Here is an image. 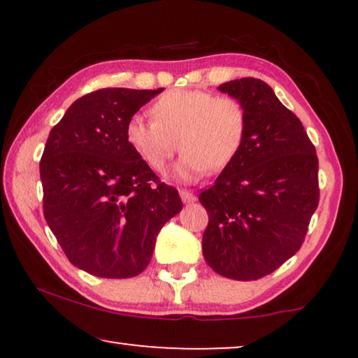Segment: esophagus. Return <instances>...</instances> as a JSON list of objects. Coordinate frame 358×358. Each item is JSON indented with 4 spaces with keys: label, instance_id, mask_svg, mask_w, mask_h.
I'll return each mask as SVG.
<instances>
[{
    "label": "esophagus",
    "instance_id": "1",
    "mask_svg": "<svg viewBox=\"0 0 358 358\" xmlns=\"http://www.w3.org/2000/svg\"><path fill=\"white\" fill-rule=\"evenodd\" d=\"M179 194H180V199H182L184 202H187V203L194 202V200H195L194 192H190V190H187V189H180Z\"/></svg>",
    "mask_w": 358,
    "mask_h": 358
}]
</instances>
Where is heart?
<instances>
[{
    "instance_id": "obj_1",
    "label": "heart",
    "mask_w": 358,
    "mask_h": 358,
    "mask_svg": "<svg viewBox=\"0 0 358 358\" xmlns=\"http://www.w3.org/2000/svg\"><path fill=\"white\" fill-rule=\"evenodd\" d=\"M153 119L130 117L125 140L156 173H163L178 148V174L195 180L220 173L241 151L248 135V109L238 97L203 90H173L151 106Z\"/></svg>"
}]
</instances>
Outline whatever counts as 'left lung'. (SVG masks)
<instances>
[{
  "mask_svg": "<svg viewBox=\"0 0 358 358\" xmlns=\"http://www.w3.org/2000/svg\"><path fill=\"white\" fill-rule=\"evenodd\" d=\"M246 106L249 127L236 158L200 203L208 213L202 249L220 275L257 280L300 251L320 202L317 155L300 119L257 78L220 86Z\"/></svg>",
  "mask_w": 358,
  "mask_h": 358,
  "instance_id": "left-lung-1",
  "label": "left lung"
}]
</instances>
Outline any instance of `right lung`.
I'll return each mask as SVG.
<instances>
[{
  "label": "right lung",
  "instance_id": "add662e5",
  "mask_svg": "<svg viewBox=\"0 0 358 358\" xmlns=\"http://www.w3.org/2000/svg\"><path fill=\"white\" fill-rule=\"evenodd\" d=\"M163 90L104 87L73 102L41 159L45 217L68 261L102 278L148 266L156 236L178 215V189L130 148L125 125Z\"/></svg>",
  "mask_w": 358,
  "mask_h": 358
}]
</instances>
